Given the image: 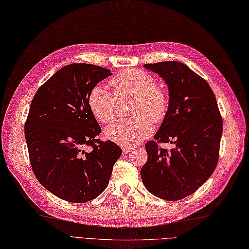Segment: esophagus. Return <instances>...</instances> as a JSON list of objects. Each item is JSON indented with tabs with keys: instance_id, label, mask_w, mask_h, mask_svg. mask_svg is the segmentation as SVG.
<instances>
[{
	"instance_id": "34e87169",
	"label": "esophagus",
	"mask_w": 249,
	"mask_h": 249,
	"mask_svg": "<svg viewBox=\"0 0 249 249\" xmlns=\"http://www.w3.org/2000/svg\"><path fill=\"white\" fill-rule=\"evenodd\" d=\"M132 150H133V147H132V146H124V147H123L124 153H128V152H131Z\"/></svg>"
}]
</instances>
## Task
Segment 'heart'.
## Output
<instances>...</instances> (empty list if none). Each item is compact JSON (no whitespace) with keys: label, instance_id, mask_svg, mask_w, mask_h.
Listing matches in <instances>:
<instances>
[{"label":"heart","instance_id":"1","mask_svg":"<svg viewBox=\"0 0 249 249\" xmlns=\"http://www.w3.org/2000/svg\"><path fill=\"white\" fill-rule=\"evenodd\" d=\"M114 95L100 85L93 87L88 103L92 115L102 124H109L115 118L116 98H135L130 119H123L109 125L107 138L122 145H133L153 133V124L164 122L170 100L165 89L158 87L157 80L142 70H126L118 73L110 81Z\"/></svg>","mask_w":249,"mask_h":249}]
</instances>
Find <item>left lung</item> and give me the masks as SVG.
Wrapping results in <instances>:
<instances>
[{
	"label": "left lung",
	"instance_id": "1",
	"mask_svg": "<svg viewBox=\"0 0 249 249\" xmlns=\"http://www.w3.org/2000/svg\"><path fill=\"white\" fill-rule=\"evenodd\" d=\"M166 81L170 105L166 118L145 144L147 161L142 182L153 196L178 201L193 195L215 170L219 157L222 119L207 81L182 63L144 65ZM174 144L172 150L160 142Z\"/></svg>",
	"mask_w": 249,
	"mask_h": 249
}]
</instances>
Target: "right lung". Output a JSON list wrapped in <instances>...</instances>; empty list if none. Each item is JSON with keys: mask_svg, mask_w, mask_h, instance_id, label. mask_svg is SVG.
<instances>
[{"mask_svg": "<svg viewBox=\"0 0 249 249\" xmlns=\"http://www.w3.org/2000/svg\"><path fill=\"white\" fill-rule=\"evenodd\" d=\"M110 75L96 65H68L42 84L32 100L24 134L33 172L65 201L97 198L123 153L114 142L98 138L101 126L88 103L90 89Z\"/></svg>", "mask_w": 249, "mask_h": 249, "instance_id": "add662e5", "label": "right lung"}]
</instances>
